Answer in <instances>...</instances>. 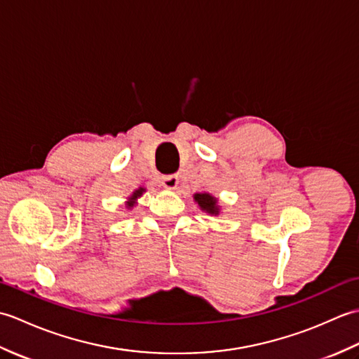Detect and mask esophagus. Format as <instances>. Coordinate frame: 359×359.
I'll return each instance as SVG.
<instances>
[{
  "label": "esophagus",
  "mask_w": 359,
  "mask_h": 359,
  "mask_svg": "<svg viewBox=\"0 0 359 359\" xmlns=\"http://www.w3.org/2000/svg\"><path fill=\"white\" fill-rule=\"evenodd\" d=\"M162 185L166 189H175V188H177V185H179V177L175 174L165 175L163 180H162Z\"/></svg>",
  "instance_id": "esophagus-1"
}]
</instances>
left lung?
I'll return each mask as SVG.
<instances>
[{
  "instance_id": "8db88e82",
  "label": "left lung",
  "mask_w": 359,
  "mask_h": 359,
  "mask_svg": "<svg viewBox=\"0 0 359 359\" xmlns=\"http://www.w3.org/2000/svg\"><path fill=\"white\" fill-rule=\"evenodd\" d=\"M194 202L197 203V207H199L203 212H207V215L211 216H219L220 215V205L217 197H215L210 193H196L194 196Z\"/></svg>"
}]
</instances>
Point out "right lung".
Masks as SVG:
<instances>
[{"mask_svg": "<svg viewBox=\"0 0 359 359\" xmlns=\"http://www.w3.org/2000/svg\"><path fill=\"white\" fill-rule=\"evenodd\" d=\"M143 193H147V188H143V187H140V188H137L135 191L128 197V201L125 202V207H126V210H133L135 205H137V201L140 199V197L143 196Z\"/></svg>", "mask_w": 359, "mask_h": 359, "instance_id": "1", "label": "right lung"}]
</instances>
